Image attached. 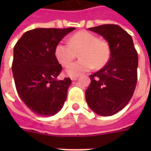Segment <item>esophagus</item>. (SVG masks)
<instances>
[{"label":"esophagus","mask_w":151,"mask_h":151,"mask_svg":"<svg viewBox=\"0 0 151 151\" xmlns=\"http://www.w3.org/2000/svg\"><path fill=\"white\" fill-rule=\"evenodd\" d=\"M70 78H71V80H72V81H76V79L78 78V76H72V77H70Z\"/></svg>","instance_id":"1"}]
</instances>
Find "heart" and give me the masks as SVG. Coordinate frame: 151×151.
Instances as JSON below:
<instances>
[{"instance_id":"b5f03b06","label":"heart","mask_w":151,"mask_h":151,"mask_svg":"<svg viewBox=\"0 0 151 151\" xmlns=\"http://www.w3.org/2000/svg\"><path fill=\"white\" fill-rule=\"evenodd\" d=\"M80 60L65 70L69 76H76L89 71L94 67L101 69L110 59V47L106 40L97 38L95 34L82 30L72 34L68 38V44L60 42L55 48V56L61 65L69 66L76 58Z\"/></svg>"}]
</instances>
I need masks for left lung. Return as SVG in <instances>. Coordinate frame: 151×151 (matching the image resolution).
<instances>
[{
  "label": "left lung",
  "instance_id": "8db88e82",
  "mask_svg": "<svg viewBox=\"0 0 151 151\" xmlns=\"http://www.w3.org/2000/svg\"><path fill=\"white\" fill-rule=\"evenodd\" d=\"M89 30L107 40L111 53L107 65L90 76L86 100L96 113L111 116L122 110L133 96L138 77V54L132 37L119 25L104 24Z\"/></svg>",
  "mask_w": 151,
  "mask_h": 151
}]
</instances>
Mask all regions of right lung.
Returning a JSON list of instances; mask_svg holds the SVG:
<instances>
[{
	"mask_svg": "<svg viewBox=\"0 0 151 151\" xmlns=\"http://www.w3.org/2000/svg\"><path fill=\"white\" fill-rule=\"evenodd\" d=\"M74 29L35 28L15 44L12 70L16 89L27 107L40 116L55 115L66 100L71 80H57L62 66L55 58V48Z\"/></svg>",
	"mask_w": 151,
	"mask_h": 151,
	"instance_id": "obj_1",
	"label": "right lung"
}]
</instances>
